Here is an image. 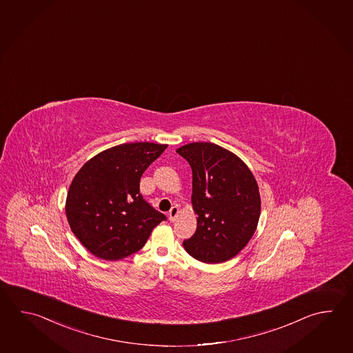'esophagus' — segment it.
Wrapping results in <instances>:
<instances>
[{"instance_id":"34e87169","label":"esophagus","mask_w":353,"mask_h":353,"mask_svg":"<svg viewBox=\"0 0 353 353\" xmlns=\"http://www.w3.org/2000/svg\"><path fill=\"white\" fill-rule=\"evenodd\" d=\"M179 212H180V209H179V206H173L172 209L168 211V219H170V221H174L176 220V217L179 216Z\"/></svg>"}]
</instances>
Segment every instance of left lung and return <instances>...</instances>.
I'll return each mask as SVG.
<instances>
[{"instance_id": "1", "label": "left lung", "mask_w": 353, "mask_h": 353, "mask_svg": "<svg viewBox=\"0 0 353 353\" xmlns=\"http://www.w3.org/2000/svg\"><path fill=\"white\" fill-rule=\"evenodd\" d=\"M177 153L192 170V208L197 228L183 241L199 261L230 260L250 241L259 223V188L249 167L232 152L210 142L185 144Z\"/></svg>"}]
</instances>
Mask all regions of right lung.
<instances>
[{"mask_svg":"<svg viewBox=\"0 0 353 353\" xmlns=\"http://www.w3.org/2000/svg\"><path fill=\"white\" fill-rule=\"evenodd\" d=\"M165 148L150 142L119 144L89 159L72 179L65 214L74 235L97 258H127L165 220L139 194L142 174Z\"/></svg>","mask_w":353,"mask_h":353,"instance_id":"1","label":"right lung"}]
</instances>
